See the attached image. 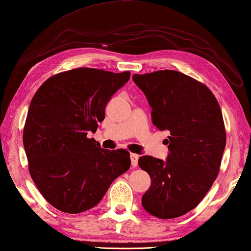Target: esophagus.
<instances>
[{
  "label": "esophagus",
  "mask_w": 251,
  "mask_h": 251,
  "mask_svg": "<svg viewBox=\"0 0 251 251\" xmlns=\"http://www.w3.org/2000/svg\"><path fill=\"white\" fill-rule=\"evenodd\" d=\"M131 164H132L133 168L138 165V160H139V155L135 154V153H131Z\"/></svg>",
  "instance_id": "1"
}]
</instances>
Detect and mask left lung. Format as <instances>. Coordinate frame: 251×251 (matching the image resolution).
<instances>
[{
    "instance_id": "8db88e82",
    "label": "left lung",
    "mask_w": 251,
    "mask_h": 251,
    "mask_svg": "<svg viewBox=\"0 0 251 251\" xmlns=\"http://www.w3.org/2000/svg\"><path fill=\"white\" fill-rule=\"evenodd\" d=\"M132 79L147 97L153 125L170 132L165 161L139 159L151 177L142 206L157 218H176L195 208L217 177L226 147L222 110L207 87L179 72L134 74Z\"/></svg>"
}]
</instances>
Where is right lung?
Instances as JSON below:
<instances>
[{
  "label": "right lung",
  "mask_w": 251,
  "mask_h": 251,
  "mask_svg": "<svg viewBox=\"0 0 251 251\" xmlns=\"http://www.w3.org/2000/svg\"><path fill=\"white\" fill-rule=\"evenodd\" d=\"M130 79L76 68L43 83L30 101L23 133L29 174L48 203L68 214L90 209L129 170L130 153L105 150L88 139L103 121L108 101Z\"/></svg>",
  "instance_id": "1"
}]
</instances>
